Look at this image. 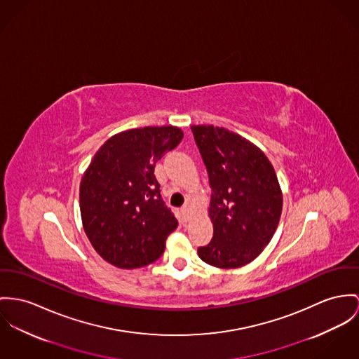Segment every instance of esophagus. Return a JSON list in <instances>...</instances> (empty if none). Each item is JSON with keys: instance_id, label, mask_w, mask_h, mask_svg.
<instances>
[{"instance_id": "1", "label": "esophagus", "mask_w": 359, "mask_h": 359, "mask_svg": "<svg viewBox=\"0 0 359 359\" xmlns=\"http://www.w3.org/2000/svg\"><path fill=\"white\" fill-rule=\"evenodd\" d=\"M191 213H193L191 206H190L189 203H186V205L182 208V216H183V219H184V220H189L190 216H191Z\"/></svg>"}]
</instances>
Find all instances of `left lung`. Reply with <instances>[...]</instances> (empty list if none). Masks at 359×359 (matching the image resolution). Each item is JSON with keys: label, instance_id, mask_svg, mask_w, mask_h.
Wrapping results in <instances>:
<instances>
[{"label": "left lung", "instance_id": "obj_1", "mask_svg": "<svg viewBox=\"0 0 359 359\" xmlns=\"http://www.w3.org/2000/svg\"><path fill=\"white\" fill-rule=\"evenodd\" d=\"M191 131L213 191L208 209L213 239L198 255L221 269L245 266L268 246L280 221L275 168L259 147L226 128L193 126Z\"/></svg>", "mask_w": 359, "mask_h": 359}]
</instances>
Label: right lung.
Returning a JSON list of instances; mask_svg holds the SVG:
<instances>
[{
	"mask_svg": "<svg viewBox=\"0 0 359 359\" xmlns=\"http://www.w3.org/2000/svg\"><path fill=\"white\" fill-rule=\"evenodd\" d=\"M182 139L173 126L127 130L108 139L84 170L83 229L111 265L135 269L163 255L177 220L161 199L154 166Z\"/></svg>",
	"mask_w": 359,
	"mask_h": 359,
	"instance_id": "1",
	"label": "right lung"
}]
</instances>
